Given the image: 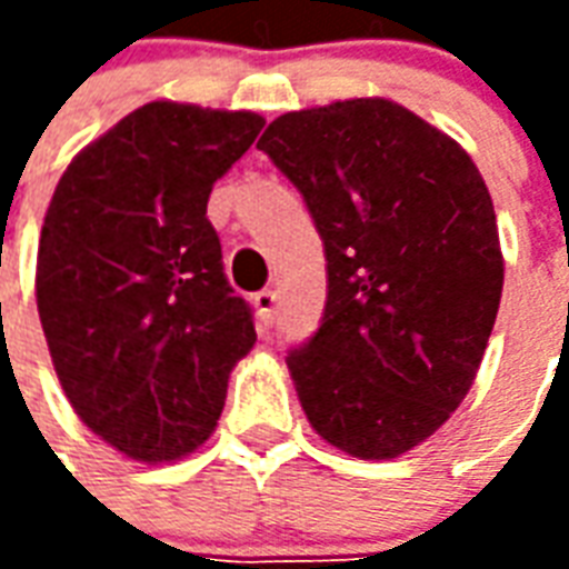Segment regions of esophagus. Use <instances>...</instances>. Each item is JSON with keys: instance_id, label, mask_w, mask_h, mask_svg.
Masks as SVG:
<instances>
[{"instance_id": "1", "label": "esophagus", "mask_w": 569, "mask_h": 569, "mask_svg": "<svg viewBox=\"0 0 569 569\" xmlns=\"http://www.w3.org/2000/svg\"><path fill=\"white\" fill-rule=\"evenodd\" d=\"M252 305H256V313H259L261 326H271L273 313H277V292L273 289H261L252 296Z\"/></svg>"}]
</instances>
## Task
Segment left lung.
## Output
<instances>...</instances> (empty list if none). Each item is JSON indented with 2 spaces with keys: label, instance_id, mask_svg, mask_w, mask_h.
<instances>
[{
  "label": "left lung",
  "instance_id": "obj_1",
  "mask_svg": "<svg viewBox=\"0 0 569 569\" xmlns=\"http://www.w3.org/2000/svg\"><path fill=\"white\" fill-rule=\"evenodd\" d=\"M259 149L326 249L320 329L286 357L310 427L362 460L411 451L469 393L500 308L485 179L451 137L381 97L286 112Z\"/></svg>",
  "mask_w": 569,
  "mask_h": 569
}]
</instances>
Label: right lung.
Segmentation results:
<instances>
[{
	"label": "right lung",
	"mask_w": 569,
	"mask_h": 569,
	"mask_svg": "<svg viewBox=\"0 0 569 569\" xmlns=\"http://www.w3.org/2000/svg\"><path fill=\"white\" fill-rule=\"evenodd\" d=\"M264 118L146 103L76 154L44 212L36 301L63 393L142 463L210 439L256 345L207 200Z\"/></svg>",
	"instance_id": "obj_1"
}]
</instances>
